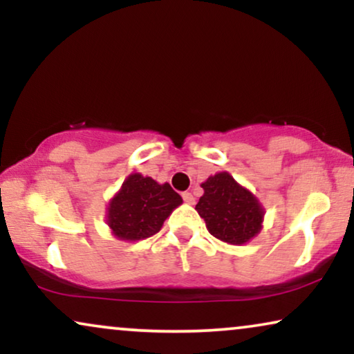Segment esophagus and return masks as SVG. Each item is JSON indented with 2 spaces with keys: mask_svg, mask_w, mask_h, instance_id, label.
<instances>
[{
  "mask_svg": "<svg viewBox=\"0 0 354 354\" xmlns=\"http://www.w3.org/2000/svg\"><path fill=\"white\" fill-rule=\"evenodd\" d=\"M182 198H183V201L188 203V205H193V203H195V196H193L190 192L182 193Z\"/></svg>",
  "mask_w": 354,
  "mask_h": 354,
  "instance_id": "obj_1",
  "label": "esophagus"
}]
</instances>
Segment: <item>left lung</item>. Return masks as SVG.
<instances>
[{
  "label": "left lung",
  "instance_id": "1",
  "mask_svg": "<svg viewBox=\"0 0 354 354\" xmlns=\"http://www.w3.org/2000/svg\"><path fill=\"white\" fill-rule=\"evenodd\" d=\"M201 187L205 193L195 209L212 236L230 245H243L259 234L264 207L229 172L207 177Z\"/></svg>",
  "mask_w": 354,
  "mask_h": 354
}]
</instances>
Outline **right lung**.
Listing matches in <instances>:
<instances>
[{
	"instance_id": "1",
	"label": "right lung",
	"mask_w": 354,
	"mask_h": 354,
	"mask_svg": "<svg viewBox=\"0 0 354 354\" xmlns=\"http://www.w3.org/2000/svg\"><path fill=\"white\" fill-rule=\"evenodd\" d=\"M180 205L182 196L169 183L161 185L151 177L130 174L109 201L106 222L119 240H143L158 234L164 221Z\"/></svg>"
}]
</instances>
